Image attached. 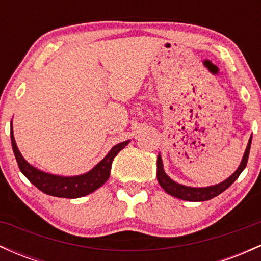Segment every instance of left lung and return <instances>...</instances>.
<instances>
[{"label":"left lung","instance_id":"left-lung-1","mask_svg":"<svg viewBox=\"0 0 261 261\" xmlns=\"http://www.w3.org/2000/svg\"><path fill=\"white\" fill-rule=\"evenodd\" d=\"M250 145H251V137L249 139V142H248L247 148H245L244 155L242 158L241 164H239L238 169L233 173L232 175L229 176L228 179L220 182V184L211 185V187L206 188H193V187H185V185L179 184V182H175L174 180L169 178L168 175L166 174L163 169V162H162L161 154H158L157 158V179L158 182L162 188L164 189L166 193H168L169 195L178 197V199L187 200V201H206V200L214 199L215 196L220 195L221 193H223L226 189H228L230 185L233 184L237 180L241 173L243 172L245 167H247L248 157H249V151H250Z\"/></svg>","mask_w":261,"mask_h":261}]
</instances>
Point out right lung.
<instances>
[{"mask_svg": "<svg viewBox=\"0 0 261 261\" xmlns=\"http://www.w3.org/2000/svg\"><path fill=\"white\" fill-rule=\"evenodd\" d=\"M11 141L12 148H13L14 157H16L18 167L20 172L24 174L28 180L35 185L39 190L47 195L56 197H65V199H77L88 195L100 188L110 176V169H112L113 160L115 155L121 151L125 146L128 145L130 141L118 143L110 149L109 153L101 160L94 168L89 170L88 173L74 176H61L45 173L43 170L35 168L29 164L23 155L20 154L19 149L17 147L16 140L13 136V128L11 122Z\"/></svg>", "mask_w": 261, "mask_h": 261, "instance_id": "obj_1", "label": "right lung"}]
</instances>
